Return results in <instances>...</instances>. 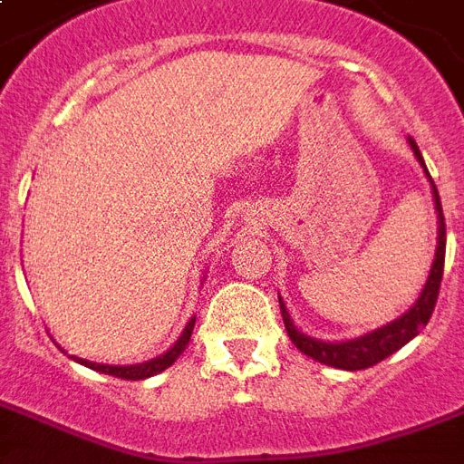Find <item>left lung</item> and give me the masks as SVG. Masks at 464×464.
<instances>
[{
  "instance_id": "obj_1",
  "label": "left lung",
  "mask_w": 464,
  "mask_h": 464,
  "mask_svg": "<svg viewBox=\"0 0 464 464\" xmlns=\"http://www.w3.org/2000/svg\"><path fill=\"white\" fill-rule=\"evenodd\" d=\"M409 146L413 148V155L419 158V162L426 169V162L420 158V150L416 146V140L409 136ZM429 175V169H426ZM430 179V175H429ZM433 185V179H430ZM433 199H436V211H438V247H436V260H433V267H430L429 282L420 292L419 302L413 304L411 309L406 311L404 316H399L397 321H392L387 326L377 328L372 334L360 335L355 341L345 343H324L316 341V338H309V335L299 334L289 318L285 304L279 299V309H282V318H285V328H287V335L292 338L296 348L302 350L304 355H309L311 360L316 362H324L328 367H338V370H365V367H372L377 362H382L384 358H389L392 353H397L401 345L411 341L419 335V331L426 324H429L430 314L436 309L438 302V289H440V279H443V265H445V218H443V207H440V197H438V189L433 185Z\"/></svg>"
}]
</instances>
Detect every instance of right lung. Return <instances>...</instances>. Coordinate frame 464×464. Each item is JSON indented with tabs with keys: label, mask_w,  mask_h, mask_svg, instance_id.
Instances as JSON below:
<instances>
[{
	"label": "right lung",
	"mask_w": 464,
	"mask_h": 464,
	"mask_svg": "<svg viewBox=\"0 0 464 464\" xmlns=\"http://www.w3.org/2000/svg\"><path fill=\"white\" fill-rule=\"evenodd\" d=\"M192 331H194V318L187 324V328L182 331L179 335V341L172 345V348L160 355V358L155 360H148V362H140V365H126V367H119V365H99V362H90V360H80V358H72L77 362H82L84 367H90V370H97L102 374H111V377H119V380H146V377H153V374L162 372V370H168L172 362H175L185 348L189 345V338H192Z\"/></svg>",
	"instance_id": "1"
}]
</instances>
